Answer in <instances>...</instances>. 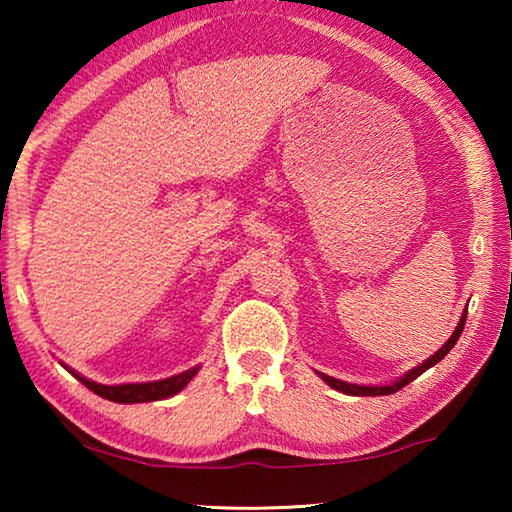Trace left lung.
<instances>
[{"mask_svg":"<svg viewBox=\"0 0 512 512\" xmlns=\"http://www.w3.org/2000/svg\"><path fill=\"white\" fill-rule=\"evenodd\" d=\"M465 318H467V311H463V316H461V320H458L454 334L449 336V341L443 345V348H440L436 354H431V357H429L427 361H422L418 368L409 370L404 377H400V379L393 381V384H388V386H359V384H348V381L327 377V375H323V372H318V375L323 377V381H325L327 386H332V388H336V391L345 393V395H363V397L368 395V397H375V395H391V393H397V391H400V388H404L406 384H411L413 379H418V377L422 375V372H427L431 366H436V363H438L440 359L447 357V352L454 348L456 341H458V336H461V332H463Z\"/></svg>","mask_w":512,"mask_h":512,"instance_id":"8db88e82","label":"left lung"}]
</instances>
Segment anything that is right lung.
I'll return each instance as SVG.
<instances>
[{
  "mask_svg": "<svg viewBox=\"0 0 512 512\" xmlns=\"http://www.w3.org/2000/svg\"><path fill=\"white\" fill-rule=\"evenodd\" d=\"M67 368V366H65ZM72 375L90 388L92 393H97L103 400L110 402H119V404H137V402H155V400H167V397L176 395L183 391V388L192 381V377L198 372L196 368H189L180 375H173L167 379H158V381H144V384H117V386H106V384H97V381L85 379L79 372H74L72 368H67Z\"/></svg>",
  "mask_w": 512,
  "mask_h": 512,
  "instance_id": "add662e5",
  "label": "right lung"
}]
</instances>
